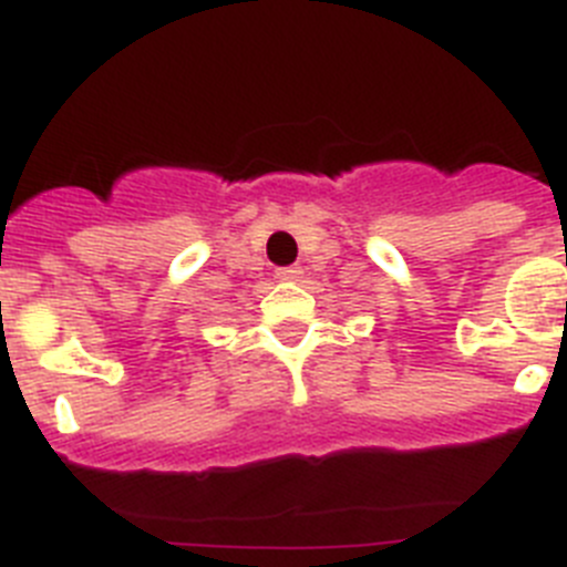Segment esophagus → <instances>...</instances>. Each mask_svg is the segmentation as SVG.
Instances as JSON below:
<instances>
[{"label": "esophagus", "instance_id": "esophagus-1", "mask_svg": "<svg viewBox=\"0 0 567 567\" xmlns=\"http://www.w3.org/2000/svg\"><path fill=\"white\" fill-rule=\"evenodd\" d=\"M277 277L279 279H299V277H302V268H296V265H288V268H279Z\"/></svg>", "mask_w": 567, "mask_h": 567}]
</instances>
